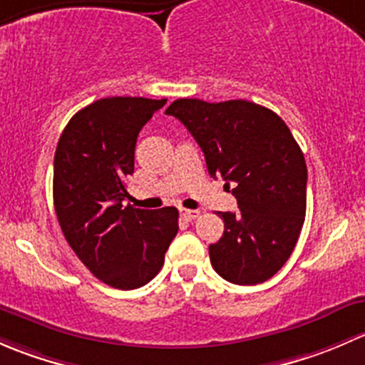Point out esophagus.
Wrapping results in <instances>:
<instances>
[{"mask_svg":"<svg viewBox=\"0 0 365 365\" xmlns=\"http://www.w3.org/2000/svg\"><path fill=\"white\" fill-rule=\"evenodd\" d=\"M180 215H182L185 220H194V219H196V217H200V210L180 208Z\"/></svg>","mask_w":365,"mask_h":365,"instance_id":"34e87169","label":"esophagus"}]
</instances>
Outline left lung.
Listing matches in <instances>:
<instances>
[{"label":"left lung","instance_id":"1","mask_svg":"<svg viewBox=\"0 0 365 365\" xmlns=\"http://www.w3.org/2000/svg\"><path fill=\"white\" fill-rule=\"evenodd\" d=\"M165 114L196 139L210 176L235 187L240 210L219 212L224 233L208 247L213 270L240 286L274 277L295 249L307 203V165L288 125L247 101L178 98Z\"/></svg>","mask_w":365,"mask_h":365}]
</instances>
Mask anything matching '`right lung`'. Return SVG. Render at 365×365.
Segmentation results:
<instances>
[{
	"mask_svg": "<svg viewBox=\"0 0 365 365\" xmlns=\"http://www.w3.org/2000/svg\"><path fill=\"white\" fill-rule=\"evenodd\" d=\"M164 104L165 98H101L70 118L54 153L53 197L61 231L84 267L118 289L152 281L178 233L175 206H123L138 135Z\"/></svg>",
	"mask_w": 365,
	"mask_h": 365,
	"instance_id": "add662e5",
	"label": "right lung"
}]
</instances>
